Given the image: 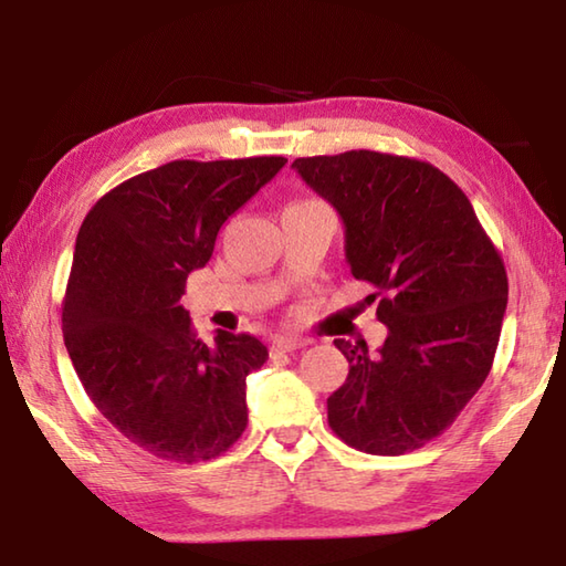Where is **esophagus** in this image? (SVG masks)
<instances>
[{
  "mask_svg": "<svg viewBox=\"0 0 566 566\" xmlns=\"http://www.w3.org/2000/svg\"><path fill=\"white\" fill-rule=\"evenodd\" d=\"M306 344V339L302 337H292V334H282V337H276L272 342V349L274 352H294V349H302Z\"/></svg>",
  "mask_w": 566,
  "mask_h": 566,
  "instance_id": "esophagus-1",
  "label": "esophagus"
}]
</instances>
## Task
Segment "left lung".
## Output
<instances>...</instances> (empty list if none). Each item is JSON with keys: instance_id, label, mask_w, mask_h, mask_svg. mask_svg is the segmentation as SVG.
Here are the masks:
<instances>
[{"instance_id": "obj_1", "label": "left lung", "mask_w": 566, "mask_h": 566, "mask_svg": "<svg viewBox=\"0 0 566 566\" xmlns=\"http://www.w3.org/2000/svg\"><path fill=\"white\" fill-rule=\"evenodd\" d=\"M337 209L344 256L387 324L377 354L334 339L347 381L327 399L349 447L397 457L444 432L490 375L506 312V272L467 195L427 161L354 149L294 159Z\"/></svg>"}]
</instances>
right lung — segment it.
Returning a JSON list of instances; mask_svg holds the SVG:
<instances>
[{
  "label": "right lung",
  "instance_id": "right-lung-1",
  "mask_svg": "<svg viewBox=\"0 0 566 566\" xmlns=\"http://www.w3.org/2000/svg\"><path fill=\"white\" fill-rule=\"evenodd\" d=\"M284 165L177 159L122 181L84 217L64 347L94 407L151 457L207 462L247 429V377L270 352L252 334L222 329L202 342L181 294L222 224Z\"/></svg>",
  "mask_w": 566,
  "mask_h": 566
}]
</instances>
